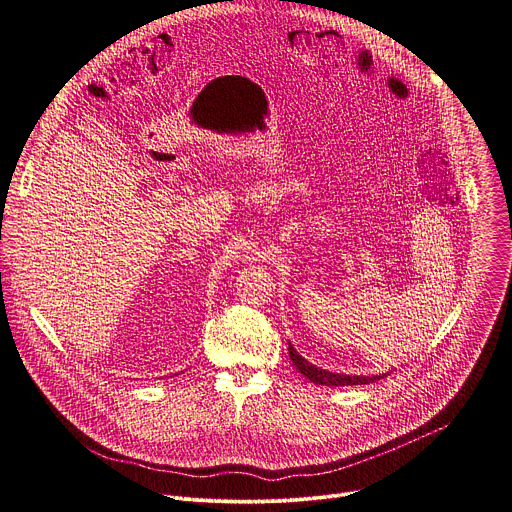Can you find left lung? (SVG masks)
<instances>
[{
    "mask_svg": "<svg viewBox=\"0 0 512 512\" xmlns=\"http://www.w3.org/2000/svg\"><path fill=\"white\" fill-rule=\"evenodd\" d=\"M289 358L291 362H294V367L298 369V373H302L310 383L314 385H324V387H352V385H369V383H375L387 375H373V377H354V375H344V373H330L322 367H316V364H312L310 360H306L294 346H291L289 342Z\"/></svg>",
    "mask_w": 512,
    "mask_h": 512,
    "instance_id": "1",
    "label": "left lung"
}]
</instances>
